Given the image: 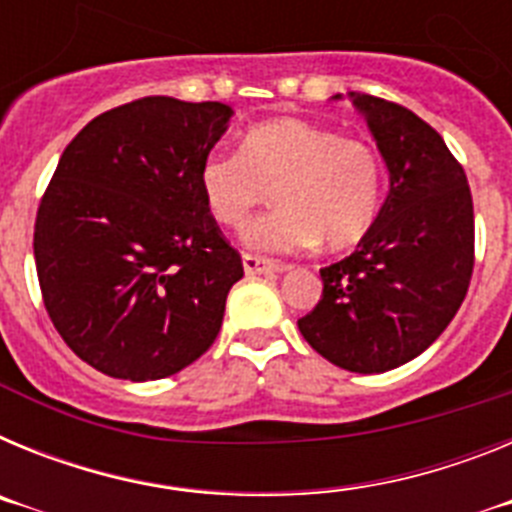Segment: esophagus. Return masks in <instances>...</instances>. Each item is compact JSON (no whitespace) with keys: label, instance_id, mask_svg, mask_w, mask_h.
Masks as SVG:
<instances>
[{"label":"esophagus","instance_id":"esophagus-1","mask_svg":"<svg viewBox=\"0 0 512 512\" xmlns=\"http://www.w3.org/2000/svg\"><path fill=\"white\" fill-rule=\"evenodd\" d=\"M243 271H246V277H261V274H277V271H282V266L246 253V256H243Z\"/></svg>","mask_w":512,"mask_h":512}]
</instances>
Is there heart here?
Segmentation results:
<instances>
[{
    "mask_svg": "<svg viewBox=\"0 0 512 512\" xmlns=\"http://www.w3.org/2000/svg\"><path fill=\"white\" fill-rule=\"evenodd\" d=\"M197 182L210 215L228 228H243L274 192L277 210L243 233L253 251L295 253L318 241L343 251L372 228L382 166L361 140L300 117H274L251 125L238 151L205 156Z\"/></svg>",
    "mask_w": 512,
    "mask_h": 512,
    "instance_id": "obj_1",
    "label": "heart"
}]
</instances>
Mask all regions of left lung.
I'll return each instance as SVG.
<instances>
[{"mask_svg": "<svg viewBox=\"0 0 512 512\" xmlns=\"http://www.w3.org/2000/svg\"><path fill=\"white\" fill-rule=\"evenodd\" d=\"M348 97L390 169V192L356 251L320 269L323 297L297 328L330 364L382 374L423 354L467 297L472 192L441 135L415 112L369 94Z\"/></svg>", "mask_w": 512, "mask_h": 512, "instance_id": "obj_1", "label": "left lung"}]
</instances>
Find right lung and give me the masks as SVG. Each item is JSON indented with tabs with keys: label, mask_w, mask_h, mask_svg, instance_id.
Listing matches in <instances>:
<instances>
[{
	"label": "right lung",
	"mask_w": 512,
	"mask_h": 512,
	"mask_svg": "<svg viewBox=\"0 0 512 512\" xmlns=\"http://www.w3.org/2000/svg\"><path fill=\"white\" fill-rule=\"evenodd\" d=\"M230 117L223 102L135 99L58 161L35 220L40 292L63 341L107 377H171L220 333L243 264L197 174Z\"/></svg>",
	"instance_id": "right-lung-1"
}]
</instances>
